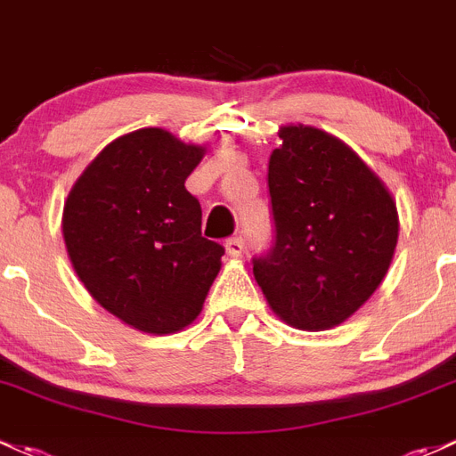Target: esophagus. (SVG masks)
<instances>
[{
  "label": "esophagus",
  "mask_w": 456,
  "mask_h": 456,
  "mask_svg": "<svg viewBox=\"0 0 456 456\" xmlns=\"http://www.w3.org/2000/svg\"><path fill=\"white\" fill-rule=\"evenodd\" d=\"M224 248H227L229 257H240V255L244 253V240L240 238V236L229 238L227 244H224Z\"/></svg>",
  "instance_id": "obj_1"
}]
</instances>
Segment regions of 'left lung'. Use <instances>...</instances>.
<instances>
[{
	"instance_id": "obj_1",
	"label": "left lung",
	"mask_w": 456,
	"mask_h": 456,
	"mask_svg": "<svg viewBox=\"0 0 456 456\" xmlns=\"http://www.w3.org/2000/svg\"><path fill=\"white\" fill-rule=\"evenodd\" d=\"M268 190L277 240L253 259L255 281L289 327L327 331L377 292L398 244V209L346 142L312 125H281Z\"/></svg>"
}]
</instances>
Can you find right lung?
Returning <instances> with one entry per match:
<instances>
[{"label":"right lung","instance_id":"right-lung-1","mask_svg":"<svg viewBox=\"0 0 456 456\" xmlns=\"http://www.w3.org/2000/svg\"><path fill=\"white\" fill-rule=\"evenodd\" d=\"M208 147L162 127L106 144L75 179L62 236L90 297L127 327L168 335L192 324L224 248L201 236V205L186 190Z\"/></svg>","mask_w":456,"mask_h":456}]
</instances>
